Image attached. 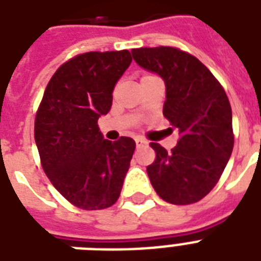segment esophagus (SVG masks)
<instances>
[{"label": "esophagus", "instance_id": "34e87169", "mask_svg": "<svg viewBox=\"0 0 261 261\" xmlns=\"http://www.w3.org/2000/svg\"><path fill=\"white\" fill-rule=\"evenodd\" d=\"M135 143H137V146H143V145H146V141L143 138H139V137H137L135 138Z\"/></svg>", "mask_w": 261, "mask_h": 261}]
</instances>
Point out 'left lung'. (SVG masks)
Listing matches in <instances>:
<instances>
[{
	"label": "left lung",
	"instance_id": "left-lung-1",
	"mask_svg": "<svg viewBox=\"0 0 261 261\" xmlns=\"http://www.w3.org/2000/svg\"><path fill=\"white\" fill-rule=\"evenodd\" d=\"M139 66L165 84L164 116L180 134L168 153L151 142L154 163L147 176L161 199L172 204L199 202L218 182L233 150L229 98L199 59L173 47L131 50Z\"/></svg>",
	"mask_w": 261,
	"mask_h": 261
}]
</instances>
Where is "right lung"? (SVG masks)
Masks as SVG:
<instances>
[{
  "instance_id": "right-lung-1",
  "label": "right lung",
  "mask_w": 261,
  "mask_h": 261,
  "mask_svg": "<svg viewBox=\"0 0 261 261\" xmlns=\"http://www.w3.org/2000/svg\"><path fill=\"white\" fill-rule=\"evenodd\" d=\"M131 61L127 50L77 55L51 77L36 114L43 169L59 194L84 210L112 206L130 168L134 139H104L97 120L110 112L115 84Z\"/></svg>"
}]
</instances>
